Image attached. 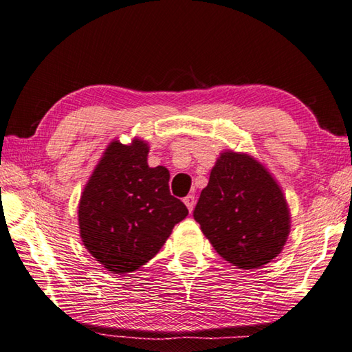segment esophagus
<instances>
[{"label":"esophagus","mask_w":352,"mask_h":352,"mask_svg":"<svg viewBox=\"0 0 352 352\" xmlns=\"http://www.w3.org/2000/svg\"><path fill=\"white\" fill-rule=\"evenodd\" d=\"M184 202H186V206H187L188 210H190V212H193L195 204H196V198H195V195H188V196H186V198H184Z\"/></svg>","instance_id":"obj_1"}]
</instances>
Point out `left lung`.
Here are the masks:
<instances>
[{"label": "left lung", "instance_id": "1", "mask_svg": "<svg viewBox=\"0 0 352 352\" xmlns=\"http://www.w3.org/2000/svg\"><path fill=\"white\" fill-rule=\"evenodd\" d=\"M193 217L214 250L245 270L278 256L291 232L280 186L266 166L245 153H221Z\"/></svg>", "mask_w": 352, "mask_h": 352}]
</instances>
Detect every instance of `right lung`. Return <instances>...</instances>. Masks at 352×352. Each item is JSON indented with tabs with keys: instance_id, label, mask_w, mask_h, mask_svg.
Masks as SVG:
<instances>
[{
	"instance_id": "right-lung-1",
	"label": "right lung",
	"mask_w": 352,
	"mask_h": 352,
	"mask_svg": "<svg viewBox=\"0 0 352 352\" xmlns=\"http://www.w3.org/2000/svg\"><path fill=\"white\" fill-rule=\"evenodd\" d=\"M146 142L113 140L98 160L80 198L83 245L111 274L138 270L157 254L173 227L187 217L170 195L165 166H148Z\"/></svg>"
}]
</instances>
